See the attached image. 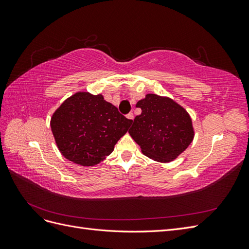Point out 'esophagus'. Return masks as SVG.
Here are the masks:
<instances>
[{
    "instance_id": "1",
    "label": "esophagus",
    "mask_w": 249,
    "mask_h": 249,
    "mask_svg": "<svg viewBox=\"0 0 249 249\" xmlns=\"http://www.w3.org/2000/svg\"><path fill=\"white\" fill-rule=\"evenodd\" d=\"M126 117H127V118H129V119H131V120H133V119H134V114H133V113H132V112H130V113H129V114H127V115H126Z\"/></svg>"
}]
</instances>
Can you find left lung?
Returning a JSON list of instances; mask_svg holds the SVG:
<instances>
[{
    "label": "left lung",
    "mask_w": 249,
    "mask_h": 249,
    "mask_svg": "<svg viewBox=\"0 0 249 249\" xmlns=\"http://www.w3.org/2000/svg\"><path fill=\"white\" fill-rule=\"evenodd\" d=\"M136 107L142 112L132 122L129 133L145 156L166 163L189 146L194 137L192 120L178 104L149 93Z\"/></svg>",
    "instance_id": "obj_1"
}]
</instances>
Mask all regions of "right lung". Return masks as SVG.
<instances>
[{"label": "right lung", "instance_id": "obj_1", "mask_svg": "<svg viewBox=\"0 0 249 249\" xmlns=\"http://www.w3.org/2000/svg\"><path fill=\"white\" fill-rule=\"evenodd\" d=\"M132 122L102 94L77 92L53 114L51 127L66 159L82 166H93L113 152Z\"/></svg>", "mask_w": 249, "mask_h": 249}]
</instances>
